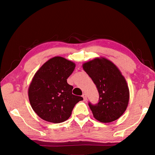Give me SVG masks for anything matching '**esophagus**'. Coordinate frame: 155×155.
I'll return each mask as SVG.
<instances>
[{
	"mask_svg": "<svg viewBox=\"0 0 155 155\" xmlns=\"http://www.w3.org/2000/svg\"><path fill=\"white\" fill-rule=\"evenodd\" d=\"M82 96H83V100L84 101H87V96H86V94H83V95H82Z\"/></svg>",
	"mask_w": 155,
	"mask_h": 155,
	"instance_id": "esophagus-1",
	"label": "esophagus"
}]
</instances>
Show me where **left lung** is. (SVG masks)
<instances>
[{
	"label": "left lung",
	"mask_w": 155,
	"mask_h": 155,
	"mask_svg": "<svg viewBox=\"0 0 155 155\" xmlns=\"http://www.w3.org/2000/svg\"><path fill=\"white\" fill-rule=\"evenodd\" d=\"M83 68L95 84L99 93L96 104L89 103L94 118L101 122L116 120L124 114L129 101L125 78L114 63L104 57L84 63Z\"/></svg>",
	"instance_id": "8db88e82"
}]
</instances>
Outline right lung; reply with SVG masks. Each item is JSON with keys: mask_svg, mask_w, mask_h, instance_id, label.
<instances>
[{"mask_svg": "<svg viewBox=\"0 0 155 155\" xmlns=\"http://www.w3.org/2000/svg\"><path fill=\"white\" fill-rule=\"evenodd\" d=\"M75 64L61 57H54L42 65L34 75L28 94L31 107L45 121L61 123L72 114L75 104L83 98L72 94L68 78Z\"/></svg>", "mask_w": 155, "mask_h": 155, "instance_id": "obj_1", "label": "right lung"}]
</instances>
